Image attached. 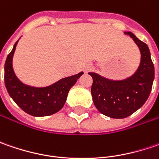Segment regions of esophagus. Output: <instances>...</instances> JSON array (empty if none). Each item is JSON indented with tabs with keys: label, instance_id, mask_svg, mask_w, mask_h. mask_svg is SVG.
<instances>
[{
	"label": "esophagus",
	"instance_id": "34e87169",
	"mask_svg": "<svg viewBox=\"0 0 159 159\" xmlns=\"http://www.w3.org/2000/svg\"><path fill=\"white\" fill-rule=\"evenodd\" d=\"M91 69V66H88V68H87V70H89Z\"/></svg>",
	"mask_w": 159,
	"mask_h": 159
}]
</instances>
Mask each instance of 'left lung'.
<instances>
[{
    "instance_id": "obj_1",
    "label": "left lung",
    "mask_w": 159,
    "mask_h": 159,
    "mask_svg": "<svg viewBox=\"0 0 159 159\" xmlns=\"http://www.w3.org/2000/svg\"><path fill=\"white\" fill-rule=\"evenodd\" d=\"M134 40L141 53L137 70L124 80H114L89 72L93 78L91 94L96 109L113 119H124L135 112L145 103L154 80V64L149 47L131 32H125Z\"/></svg>"
}]
</instances>
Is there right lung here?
<instances>
[{"label": "right lung", "instance_id": "1", "mask_svg": "<svg viewBox=\"0 0 159 159\" xmlns=\"http://www.w3.org/2000/svg\"><path fill=\"white\" fill-rule=\"evenodd\" d=\"M18 40L8 55L4 65V81L9 95L25 112L32 116L45 117L57 113L64 107L70 89L84 72L63 78L52 85L42 88L24 84L16 77L12 66Z\"/></svg>", "mask_w": 159, "mask_h": 159}]
</instances>
